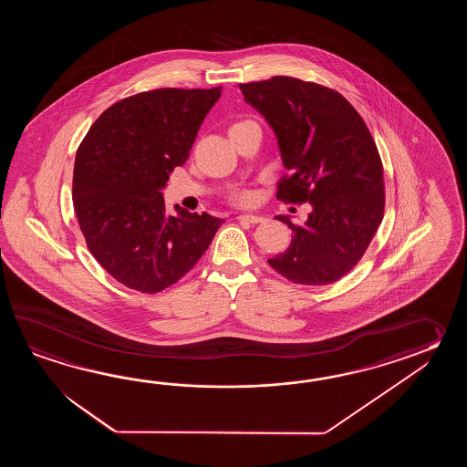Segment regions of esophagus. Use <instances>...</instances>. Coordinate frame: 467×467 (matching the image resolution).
Returning a JSON list of instances; mask_svg holds the SVG:
<instances>
[{
    "label": "esophagus",
    "instance_id": "34e87169",
    "mask_svg": "<svg viewBox=\"0 0 467 467\" xmlns=\"http://www.w3.org/2000/svg\"><path fill=\"white\" fill-rule=\"evenodd\" d=\"M238 222H248V223H262V222H265L264 217H260V215H250V213H244V215H238Z\"/></svg>",
    "mask_w": 467,
    "mask_h": 467
}]
</instances>
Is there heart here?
I'll use <instances>...</instances> for the list:
<instances>
[{
  "mask_svg": "<svg viewBox=\"0 0 467 467\" xmlns=\"http://www.w3.org/2000/svg\"><path fill=\"white\" fill-rule=\"evenodd\" d=\"M230 200H232V203H234V205L245 207V205H250V203H252L254 195H252V192H250V190H238L235 193H232Z\"/></svg>",
  "mask_w": 467,
  "mask_h": 467,
  "instance_id": "1",
  "label": "heart"
}]
</instances>
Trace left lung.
I'll return each instance as SVG.
<instances>
[{
  "label": "left lung",
  "instance_id": "left-lung-1",
  "mask_svg": "<svg viewBox=\"0 0 467 467\" xmlns=\"http://www.w3.org/2000/svg\"><path fill=\"white\" fill-rule=\"evenodd\" d=\"M278 140L288 170L277 185L285 203L308 202L304 225L268 265L300 285H327L358 265L384 217V169L366 121L336 89L292 77L240 83Z\"/></svg>",
  "mask_w": 467,
  "mask_h": 467
}]
</instances>
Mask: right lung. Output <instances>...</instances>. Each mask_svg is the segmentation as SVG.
<instances>
[{"label":"right lung","mask_w":467,"mask_h":467,"mask_svg":"<svg viewBox=\"0 0 467 467\" xmlns=\"http://www.w3.org/2000/svg\"><path fill=\"white\" fill-rule=\"evenodd\" d=\"M222 89L160 88L105 109L79 143L73 207L91 255L125 287L159 294L199 262L223 220L165 210L161 189L189 159Z\"/></svg>","instance_id":"1"}]
</instances>
